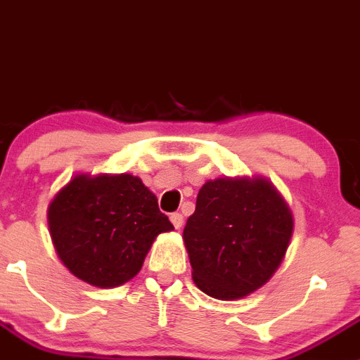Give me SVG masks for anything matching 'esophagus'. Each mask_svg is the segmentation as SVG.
Masks as SVG:
<instances>
[{"mask_svg": "<svg viewBox=\"0 0 360 360\" xmlns=\"http://www.w3.org/2000/svg\"><path fill=\"white\" fill-rule=\"evenodd\" d=\"M170 221H172V225L179 230L181 226H183V214H181V212H174V214H170Z\"/></svg>", "mask_w": 360, "mask_h": 360, "instance_id": "obj_1", "label": "esophagus"}]
</instances>
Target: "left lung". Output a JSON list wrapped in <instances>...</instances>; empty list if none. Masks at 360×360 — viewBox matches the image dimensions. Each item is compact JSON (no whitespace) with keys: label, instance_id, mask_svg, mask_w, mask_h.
Returning a JSON list of instances; mask_svg holds the SVG:
<instances>
[{"label":"left lung","instance_id":"obj_1","mask_svg":"<svg viewBox=\"0 0 360 360\" xmlns=\"http://www.w3.org/2000/svg\"><path fill=\"white\" fill-rule=\"evenodd\" d=\"M292 232L290 207L267 179L207 181L183 232L195 285L221 301L258 290L280 267Z\"/></svg>","mask_w":360,"mask_h":360}]
</instances>
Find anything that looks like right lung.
<instances>
[{
    "label": "right lung",
    "mask_w": 360,
    "mask_h": 360,
    "mask_svg": "<svg viewBox=\"0 0 360 360\" xmlns=\"http://www.w3.org/2000/svg\"><path fill=\"white\" fill-rule=\"evenodd\" d=\"M56 253L73 276L112 288L137 276L156 236L174 229L155 193L131 174H80L47 211Z\"/></svg>",
    "instance_id": "obj_1"
}]
</instances>
